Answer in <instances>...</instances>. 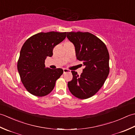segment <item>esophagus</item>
Here are the masks:
<instances>
[{
  "label": "esophagus",
  "mask_w": 135,
  "mask_h": 135,
  "mask_svg": "<svg viewBox=\"0 0 135 135\" xmlns=\"http://www.w3.org/2000/svg\"><path fill=\"white\" fill-rule=\"evenodd\" d=\"M70 70L67 69H64V73H67V72H69Z\"/></svg>",
  "instance_id": "1"
}]
</instances>
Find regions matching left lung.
Segmentation results:
<instances>
[{
  "mask_svg": "<svg viewBox=\"0 0 135 135\" xmlns=\"http://www.w3.org/2000/svg\"><path fill=\"white\" fill-rule=\"evenodd\" d=\"M67 38L75 45L77 59L85 66L80 76L71 71L73 79L68 88L76 97L89 98L98 91L109 75L108 51L102 41L90 32H68Z\"/></svg>",
  "mask_w": 135,
  "mask_h": 135,
  "instance_id": "8db88e82",
  "label": "left lung"
}]
</instances>
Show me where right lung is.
I'll return each instance as SVG.
<instances>
[{
	"label": "right lung",
	"instance_id": "1",
	"mask_svg": "<svg viewBox=\"0 0 135 135\" xmlns=\"http://www.w3.org/2000/svg\"><path fill=\"white\" fill-rule=\"evenodd\" d=\"M66 32H40L27 40L21 49L17 69L21 81L31 94L43 97L49 94L64 70L45 68V60L53 55V49L64 41Z\"/></svg>",
	"mask_w": 135,
	"mask_h": 135
}]
</instances>
